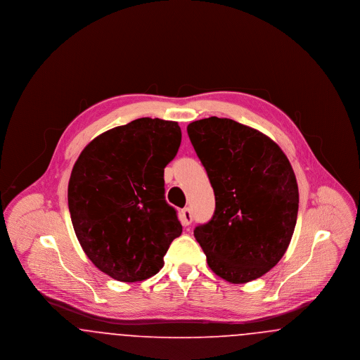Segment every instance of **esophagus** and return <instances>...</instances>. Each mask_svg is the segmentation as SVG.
I'll list each match as a JSON object with an SVG mask.
<instances>
[{
    "mask_svg": "<svg viewBox=\"0 0 360 360\" xmlns=\"http://www.w3.org/2000/svg\"><path fill=\"white\" fill-rule=\"evenodd\" d=\"M193 221V214L188 207H185L181 210V223L184 226H188Z\"/></svg>",
    "mask_w": 360,
    "mask_h": 360,
    "instance_id": "1",
    "label": "esophagus"
}]
</instances>
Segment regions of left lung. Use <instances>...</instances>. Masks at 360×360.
<instances>
[{
  "instance_id": "left-lung-1",
  "label": "left lung",
  "mask_w": 360,
  "mask_h": 360,
  "mask_svg": "<svg viewBox=\"0 0 360 360\" xmlns=\"http://www.w3.org/2000/svg\"><path fill=\"white\" fill-rule=\"evenodd\" d=\"M214 191L210 221L194 229L212 271L251 282L285 255L297 223L298 186L288 156L254 128L209 117L188 125Z\"/></svg>"
}]
</instances>
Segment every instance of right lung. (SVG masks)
<instances>
[{"label": "right lung", "mask_w": 360, "mask_h": 360, "mask_svg": "<svg viewBox=\"0 0 360 360\" xmlns=\"http://www.w3.org/2000/svg\"><path fill=\"white\" fill-rule=\"evenodd\" d=\"M181 139L175 121L137 119L91 140L72 167L68 198L75 235L93 264L116 281L156 274L182 233L163 178Z\"/></svg>", "instance_id": "right-lung-1"}]
</instances>
